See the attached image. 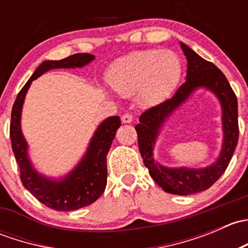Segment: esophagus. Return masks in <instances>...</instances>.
Here are the masks:
<instances>
[{
    "label": "esophagus",
    "instance_id": "1",
    "mask_svg": "<svg viewBox=\"0 0 248 248\" xmlns=\"http://www.w3.org/2000/svg\"><path fill=\"white\" fill-rule=\"evenodd\" d=\"M121 121L122 124H131V122L133 121V116L129 114H124L121 116Z\"/></svg>",
    "mask_w": 248,
    "mask_h": 248
}]
</instances>
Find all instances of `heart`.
I'll return each mask as SVG.
<instances>
[{
  "instance_id": "b5f03b06",
  "label": "heart",
  "mask_w": 248,
  "mask_h": 248,
  "mask_svg": "<svg viewBox=\"0 0 248 248\" xmlns=\"http://www.w3.org/2000/svg\"><path fill=\"white\" fill-rule=\"evenodd\" d=\"M182 64L170 50L133 51L116 60L107 74L109 86L117 94L136 93L140 107L150 108L169 98L179 85Z\"/></svg>"
}]
</instances>
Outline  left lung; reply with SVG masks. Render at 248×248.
<instances>
[{
    "label": "left lung",
    "mask_w": 248,
    "mask_h": 248,
    "mask_svg": "<svg viewBox=\"0 0 248 248\" xmlns=\"http://www.w3.org/2000/svg\"><path fill=\"white\" fill-rule=\"evenodd\" d=\"M180 46L187 60L186 81L172 98L141 114L136 129L140 155L155 182L164 192L189 196L210 188L226 171L231 162L239 138L237 99L226 76L214 63L202 59L182 42H180ZM201 88L214 93L221 106L224 139L219 157L214 164L202 169L163 166L154 159L153 155L159 133L171 115Z\"/></svg>",
    "instance_id": "obj_1"
}]
</instances>
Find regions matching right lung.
<instances>
[{
  "label": "right lung",
  "mask_w": 248,
  "mask_h": 248,
  "mask_svg": "<svg viewBox=\"0 0 248 248\" xmlns=\"http://www.w3.org/2000/svg\"><path fill=\"white\" fill-rule=\"evenodd\" d=\"M94 60V55L76 54L59 61L42 62L17 94L12 109L11 140L19 164L20 179L42 204L57 211H73L92 204L102 196L107 186V155L116 131L121 126L119 116H111L99 124L89 142L84 156L68 174L51 177L42 174L30 159L29 144L21 131V112L25 97L32 81L51 69L82 68Z\"/></svg>",
  "instance_id": "add662e5"
}]
</instances>
